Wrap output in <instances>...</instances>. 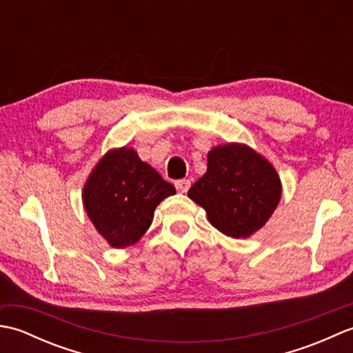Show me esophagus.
I'll use <instances>...</instances> for the list:
<instances>
[{"mask_svg":"<svg viewBox=\"0 0 353 353\" xmlns=\"http://www.w3.org/2000/svg\"><path fill=\"white\" fill-rule=\"evenodd\" d=\"M174 186H176V190L179 192H183L185 194V192H188L190 186H191V182L188 181V179H182V181H176Z\"/></svg>","mask_w":353,"mask_h":353,"instance_id":"obj_1","label":"esophagus"}]
</instances>
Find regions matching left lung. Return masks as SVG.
I'll return each instance as SVG.
<instances>
[{
	"mask_svg": "<svg viewBox=\"0 0 353 353\" xmlns=\"http://www.w3.org/2000/svg\"><path fill=\"white\" fill-rule=\"evenodd\" d=\"M281 194L273 165L249 145L230 142L208 153V170L188 197L205 209L209 223L221 234L249 238L268 221Z\"/></svg>",
	"mask_w": 353,
	"mask_h": 353,
	"instance_id": "8db88e82",
	"label": "left lung"
}]
</instances>
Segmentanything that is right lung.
Here are the masks:
<instances>
[{
  "label": "right lung",
  "instance_id": "add662e5",
  "mask_svg": "<svg viewBox=\"0 0 353 353\" xmlns=\"http://www.w3.org/2000/svg\"><path fill=\"white\" fill-rule=\"evenodd\" d=\"M176 194L133 148H114L83 186V205L99 234L115 249L133 245L153 221L156 206Z\"/></svg>",
  "mask_w": 353,
  "mask_h": 353
}]
</instances>
